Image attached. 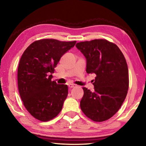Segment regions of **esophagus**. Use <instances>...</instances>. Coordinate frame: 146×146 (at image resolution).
Listing matches in <instances>:
<instances>
[{
  "instance_id": "esophagus-1",
  "label": "esophagus",
  "mask_w": 146,
  "mask_h": 146,
  "mask_svg": "<svg viewBox=\"0 0 146 146\" xmlns=\"http://www.w3.org/2000/svg\"><path fill=\"white\" fill-rule=\"evenodd\" d=\"M68 86H69V88H72L75 87L76 85H75V84H69V85H68Z\"/></svg>"
}]
</instances>
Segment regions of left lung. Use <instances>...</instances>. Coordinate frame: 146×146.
I'll return each mask as SVG.
<instances>
[{
    "instance_id": "8db88e82",
    "label": "left lung",
    "mask_w": 146,
    "mask_h": 146,
    "mask_svg": "<svg viewBox=\"0 0 146 146\" xmlns=\"http://www.w3.org/2000/svg\"><path fill=\"white\" fill-rule=\"evenodd\" d=\"M76 47L86 58V73L97 75L94 92L83 88L80 107L92 120H107L119 110L127 94L129 72L124 56L116 44L105 39L78 42Z\"/></svg>"
}]
</instances>
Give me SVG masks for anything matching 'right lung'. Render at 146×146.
<instances>
[{
    "label": "right lung",
    "mask_w": 146,
    "mask_h": 146,
    "mask_svg": "<svg viewBox=\"0 0 146 146\" xmlns=\"http://www.w3.org/2000/svg\"><path fill=\"white\" fill-rule=\"evenodd\" d=\"M76 41L39 40L27 48L17 71L18 89L27 110L36 119L46 122L60 112L68 96V86L51 81L62 56Z\"/></svg>",
    "instance_id": "obj_1"
}]
</instances>
